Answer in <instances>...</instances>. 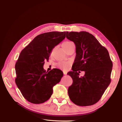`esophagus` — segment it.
I'll return each instance as SVG.
<instances>
[{"instance_id":"34e87169","label":"esophagus","mask_w":122,"mask_h":122,"mask_svg":"<svg viewBox=\"0 0 122 122\" xmlns=\"http://www.w3.org/2000/svg\"><path fill=\"white\" fill-rule=\"evenodd\" d=\"M63 73L64 75H67V72H66V71H63Z\"/></svg>"}]
</instances>
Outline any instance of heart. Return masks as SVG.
I'll return each mask as SVG.
<instances>
[{
  "label": "heart",
  "mask_w": 122,
  "mask_h": 122,
  "mask_svg": "<svg viewBox=\"0 0 122 122\" xmlns=\"http://www.w3.org/2000/svg\"><path fill=\"white\" fill-rule=\"evenodd\" d=\"M73 43L71 41H66L64 42L62 44V47L63 49L66 48L69 46H70L71 44ZM71 66V63L69 61H62L58 62L57 64V66L60 69H61L64 70H68L69 67Z\"/></svg>",
  "instance_id": "heart-1"
}]
</instances>
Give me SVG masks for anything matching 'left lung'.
I'll use <instances>...</instances> for the list:
<instances>
[{
  "label": "left lung",
  "instance_id": "left-lung-1",
  "mask_svg": "<svg viewBox=\"0 0 122 122\" xmlns=\"http://www.w3.org/2000/svg\"><path fill=\"white\" fill-rule=\"evenodd\" d=\"M66 38L75 43L76 53L72 71L68 73L73 80L69 98L77 105H94L111 82L112 62L108 51L89 32H67ZM80 71L85 72L84 76L79 77Z\"/></svg>",
  "mask_w": 122,
  "mask_h": 122
}]
</instances>
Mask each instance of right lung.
Returning a JSON list of instances; mask_svg holds the SVG:
<instances>
[{
    "instance_id": "1",
    "label": "right lung",
    "mask_w": 122,
    "mask_h": 122,
    "mask_svg": "<svg viewBox=\"0 0 122 122\" xmlns=\"http://www.w3.org/2000/svg\"><path fill=\"white\" fill-rule=\"evenodd\" d=\"M66 32L52 31L37 36L21 51L16 62L15 82L22 95L33 104H41L48 100L53 86L63 76L55 68L46 72L43 68L48 61L53 48L64 40Z\"/></svg>"
}]
</instances>
